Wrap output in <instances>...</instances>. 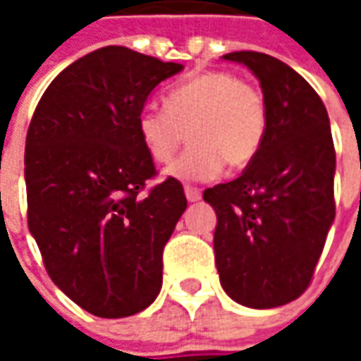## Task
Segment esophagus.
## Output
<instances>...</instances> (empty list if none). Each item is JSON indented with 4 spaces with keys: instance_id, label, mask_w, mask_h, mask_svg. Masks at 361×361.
Segmentation results:
<instances>
[{
    "instance_id": "esophagus-1",
    "label": "esophagus",
    "mask_w": 361,
    "mask_h": 361,
    "mask_svg": "<svg viewBox=\"0 0 361 361\" xmlns=\"http://www.w3.org/2000/svg\"><path fill=\"white\" fill-rule=\"evenodd\" d=\"M185 195H187V201L195 202L201 199V190L197 187H185Z\"/></svg>"
}]
</instances>
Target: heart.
<instances>
[{"instance_id":"b5f03b06","label":"heart","mask_w":361,"mask_h":361,"mask_svg":"<svg viewBox=\"0 0 361 361\" xmlns=\"http://www.w3.org/2000/svg\"><path fill=\"white\" fill-rule=\"evenodd\" d=\"M136 124L146 152L162 164L187 138L192 142L166 174L209 180L223 164L239 171L255 159L267 132V112L249 82L229 72H202L166 92L164 108L146 104Z\"/></svg>"}]
</instances>
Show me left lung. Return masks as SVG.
Wrapping results in <instances>:
<instances>
[{"label": "left lung", "mask_w": 361, "mask_h": 361, "mask_svg": "<svg viewBox=\"0 0 361 361\" xmlns=\"http://www.w3.org/2000/svg\"><path fill=\"white\" fill-rule=\"evenodd\" d=\"M223 60L247 66L261 84L267 132L239 178L202 192L216 213L215 261L233 301L271 310L298 299L336 219V150L327 110L293 68L261 51Z\"/></svg>", "instance_id": "left-lung-1"}]
</instances>
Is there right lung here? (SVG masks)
<instances>
[{
	"mask_svg": "<svg viewBox=\"0 0 361 361\" xmlns=\"http://www.w3.org/2000/svg\"><path fill=\"white\" fill-rule=\"evenodd\" d=\"M178 72L183 63L106 46L54 78L30 122V233L51 281L92 315L128 317L160 293L162 249L187 197L173 176L140 195L157 171L136 118Z\"/></svg>",
	"mask_w": 361,
	"mask_h": 361,
	"instance_id": "right-lung-1",
	"label": "right lung"
}]
</instances>
